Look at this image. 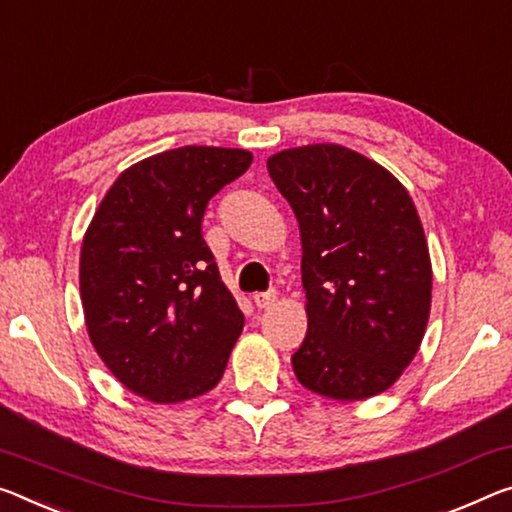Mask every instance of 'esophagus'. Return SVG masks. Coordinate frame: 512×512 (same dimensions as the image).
<instances>
[{"label": "esophagus", "mask_w": 512, "mask_h": 512, "mask_svg": "<svg viewBox=\"0 0 512 512\" xmlns=\"http://www.w3.org/2000/svg\"><path fill=\"white\" fill-rule=\"evenodd\" d=\"M253 303H255L257 310H266V307H271L275 303V294H273V291H269V294H255Z\"/></svg>", "instance_id": "esophagus-1"}]
</instances>
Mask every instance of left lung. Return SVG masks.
<instances>
[{
	"instance_id": "8db88e82",
	"label": "left lung",
	"mask_w": 512,
	"mask_h": 512,
	"mask_svg": "<svg viewBox=\"0 0 512 512\" xmlns=\"http://www.w3.org/2000/svg\"><path fill=\"white\" fill-rule=\"evenodd\" d=\"M266 168L303 246L298 383L335 401L371 399L415 360L431 314L433 266L415 202L387 168L337 143L282 150Z\"/></svg>"
}]
</instances>
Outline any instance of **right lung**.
Wrapping results in <instances>:
<instances>
[{"label":"right lung","instance_id":"obj_1","mask_svg":"<svg viewBox=\"0 0 512 512\" xmlns=\"http://www.w3.org/2000/svg\"><path fill=\"white\" fill-rule=\"evenodd\" d=\"M253 164L239 148L184 145L129 166L81 241L91 344L129 392L182 403L223 378L243 314L202 239L207 202Z\"/></svg>","mask_w":512,"mask_h":512}]
</instances>
